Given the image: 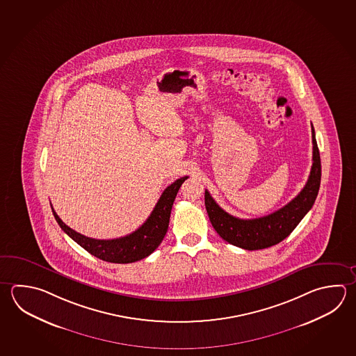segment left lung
Instances as JSON below:
<instances>
[{
	"mask_svg": "<svg viewBox=\"0 0 356 356\" xmlns=\"http://www.w3.org/2000/svg\"><path fill=\"white\" fill-rule=\"evenodd\" d=\"M311 128L314 152L309 180L301 193L280 210L257 219H239L224 211L209 194L208 190H205V208L209 219L216 233L225 242L247 250L268 248L287 238L303 216L309 213L317 197L321 182L320 152L314 126Z\"/></svg>",
	"mask_w": 356,
	"mask_h": 356,
	"instance_id": "8db88e82",
	"label": "left lung"
}]
</instances>
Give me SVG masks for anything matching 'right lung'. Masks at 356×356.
Listing matches in <instances>:
<instances>
[{"label": "right lung", "mask_w": 356, "mask_h": 356, "mask_svg": "<svg viewBox=\"0 0 356 356\" xmlns=\"http://www.w3.org/2000/svg\"><path fill=\"white\" fill-rule=\"evenodd\" d=\"M186 179L188 176L180 177L165 188L152 213L148 216L147 220L143 222L137 230H134V233L117 239H107V241L102 239L101 241V239L88 238L86 235L69 228L55 213L54 209L51 208V210H53L55 220L60 225V228L90 254L106 262H137L148 257L161 244L162 239L168 232L170 214L174 205L175 197L179 193V188L181 186L182 182Z\"/></svg>", "instance_id": "obj_1"}]
</instances>
